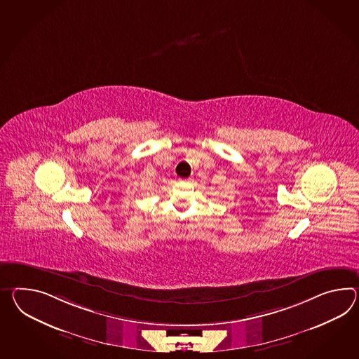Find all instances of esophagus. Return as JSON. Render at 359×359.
I'll return each mask as SVG.
<instances>
[{
	"instance_id": "34e87169",
	"label": "esophagus",
	"mask_w": 359,
	"mask_h": 359,
	"mask_svg": "<svg viewBox=\"0 0 359 359\" xmlns=\"http://www.w3.org/2000/svg\"><path fill=\"white\" fill-rule=\"evenodd\" d=\"M180 182H185V183H189V182H191V179H182Z\"/></svg>"
}]
</instances>
